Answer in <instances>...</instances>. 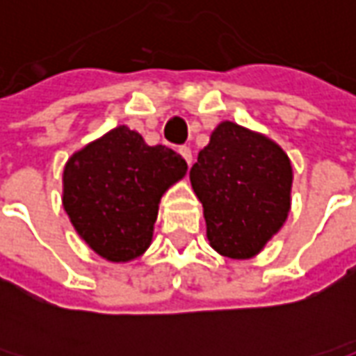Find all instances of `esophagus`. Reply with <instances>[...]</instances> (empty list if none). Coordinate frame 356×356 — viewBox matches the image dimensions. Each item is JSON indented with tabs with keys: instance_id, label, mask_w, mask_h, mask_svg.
I'll use <instances>...</instances> for the list:
<instances>
[{
	"instance_id": "34e87169",
	"label": "esophagus",
	"mask_w": 356,
	"mask_h": 356,
	"mask_svg": "<svg viewBox=\"0 0 356 356\" xmlns=\"http://www.w3.org/2000/svg\"><path fill=\"white\" fill-rule=\"evenodd\" d=\"M179 154L185 158L188 165L193 163V152H191V148H188V147H179Z\"/></svg>"
}]
</instances>
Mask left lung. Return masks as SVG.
<instances>
[{
  "label": "left lung",
  "instance_id": "left-lung-1",
  "mask_svg": "<svg viewBox=\"0 0 356 356\" xmlns=\"http://www.w3.org/2000/svg\"><path fill=\"white\" fill-rule=\"evenodd\" d=\"M291 179L276 143L232 122L217 125L191 168L211 248L232 259L259 254L288 217Z\"/></svg>",
  "mask_w": 356,
  "mask_h": 356
}]
</instances>
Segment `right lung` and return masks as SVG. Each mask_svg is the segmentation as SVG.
Instances as JSON below:
<instances>
[{"mask_svg":"<svg viewBox=\"0 0 356 356\" xmlns=\"http://www.w3.org/2000/svg\"><path fill=\"white\" fill-rule=\"evenodd\" d=\"M185 173L177 152L118 125L66 162L63 206L95 254L131 261L150 246L162 194Z\"/></svg>","mask_w":356,"mask_h":356,"instance_id":"1","label":"right lung"}]
</instances>
